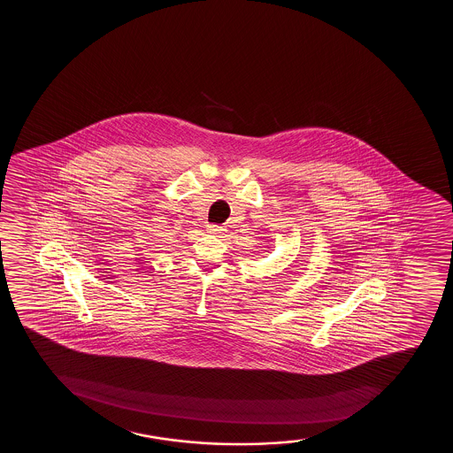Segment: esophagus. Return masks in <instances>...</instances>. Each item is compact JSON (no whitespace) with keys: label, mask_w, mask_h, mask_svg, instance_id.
I'll list each match as a JSON object with an SVG mask.
<instances>
[{"label":"esophagus","mask_w":453,"mask_h":453,"mask_svg":"<svg viewBox=\"0 0 453 453\" xmlns=\"http://www.w3.org/2000/svg\"><path fill=\"white\" fill-rule=\"evenodd\" d=\"M208 233H211V234H219V233H222L224 231V226H219L216 224H210L207 226Z\"/></svg>","instance_id":"esophagus-1"}]
</instances>
